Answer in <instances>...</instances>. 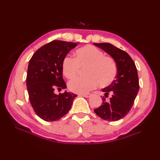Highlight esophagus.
<instances>
[{"instance_id":"obj_1","label":"esophagus","mask_w":160,"mask_h":160,"mask_svg":"<svg viewBox=\"0 0 160 160\" xmlns=\"http://www.w3.org/2000/svg\"><path fill=\"white\" fill-rule=\"evenodd\" d=\"M81 96L84 97V98H89L91 96V94L89 93H86V94H80Z\"/></svg>"}]
</instances>
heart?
Instances as JSON below:
<instances>
[{
	"instance_id": "1",
	"label": "heart",
	"mask_w": 160,
	"mask_h": 160,
	"mask_svg": "<svg viewBox=\"0 0 160 160\" xmlns=\"http://www.w3.org/2000/svg\"><path fill=\"white\" fill-rule=\"evenodd\" d=\"M86 67V77L76 78L68 83L72 92L85 93L96 89L98 84L101 87H108L114 82L118 74L115 60L92 45L78 49L75 59L67 56L62 60V73L67 79H73L79 74L80 69Z\"/></svg>"
}]
</instances>
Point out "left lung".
<instances>
[{
    "instance_id": "left-lung-1",
    "label": "left lung",
    "mask_w": 160,
    "mask_h": 160,
    "mask_svg": "<svg viewBox=\"0 0 160 160\" xmlns=\"http://www.w3.org/2000/svg\"><path fill=\"white\" fill-rule=\"evenodd\" d=\"M111 55L116 62L118 74L114 82L104 88L102 104L94 112L102 120L118 121L130 111L139 91V79L135 62L128 54L110 43H94ZM111 95L109 101L106 100Z\"/></svg>"
}]
</instances>
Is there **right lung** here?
<instances>
[{"instance_id": "1", "label": "right lung", "mask_w": 160, "mask_h": 160, "mask_svg": "<svg viewBox=\"0 0 160 160\" xmlns=\"http://www.w3.org/2000/svg\"><path fill=\"white\" fill-rule=\"evenodd\" d=\"M77 43L53 40L40 47L30 59L26 84L30 104L42 120L54 122L66 115L77 95L54 91L67 87L62 78L64 58Z\"/></svg>"}]
</instances>
